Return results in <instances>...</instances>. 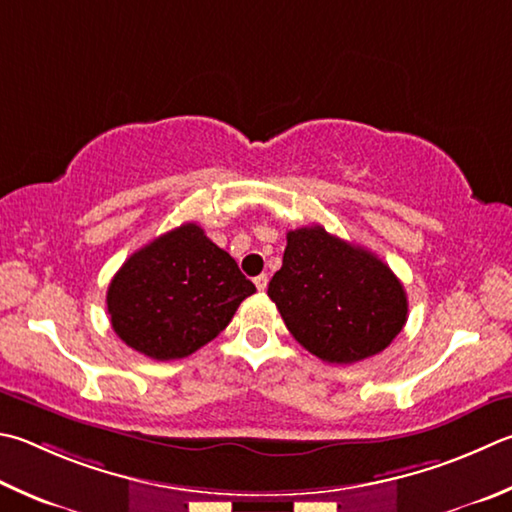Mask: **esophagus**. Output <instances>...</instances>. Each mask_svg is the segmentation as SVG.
<instances>
[{
    "label": "esophagus",
    "instance_id": "obj_1",
    "mask_svg": "<svg viewBox=\"0 0 512 512\" xmlns=\"http://www.w3.org/2000/svg\"><path fill=\"white\" fill-rule=\"evenodd\" d=\"M255 286H257V291H266L268 277H266V275H257V277H255Z\"/></svg>",
    "mask_w": 512,
    "mask_h": 512
}]
</instances>
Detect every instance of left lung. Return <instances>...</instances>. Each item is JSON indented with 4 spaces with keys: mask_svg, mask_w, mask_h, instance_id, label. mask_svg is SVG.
Instances as JSON below:
<instances>
[{
    "mask_svg": "<svg viewBox=\"0 0 512 512\" xmlns=\"http://www.w3.org/2000/svg\"><path fill=\"white\" fill-rule=\"evenodd\" d=\"M268 297L293 338L336 365L376 356L407 322V295L392 268L322 226L288 230Z\"/></svg>",
    "mask_w": 512,
    "mask_h": 512,
    "instance_id": "obj_1",
    "label": "left lung"
}]
</instances>
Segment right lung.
<instances>
[{
    "instance_id": "right-lung-1",
    "label": "right lung",
    "mask_w": 512,
    "mask_h": 512,
    "mask_svg": "<svg viewBox=\"0 0 512 512\" xmlns=\"http://www.w3.org/2000/svg\"><path fill=\"white\" fill-rule=\"evenodd\" d=\"M255 293L235 259L183 224L127 259L107 288L116 336L147 358H185L228 327Z\"/></svg>"
}]
</instances>
